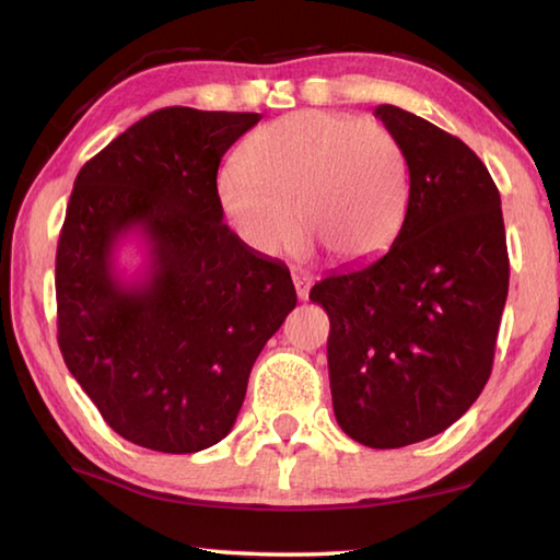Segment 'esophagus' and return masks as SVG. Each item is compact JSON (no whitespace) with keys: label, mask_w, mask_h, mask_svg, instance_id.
I'll list each match as a JSON object with an SVG mask.
<instances>
[{"label":"esophagus","mask_w":560,"mask_h":560,"mask_svg":"<svg viewBox=\"0 0 560 560\" xmlns=\"http://www.w3.org/2000/svg\"><path fill=\"white\" fill-rule=\"evenodd\" d=\"M291 279H293V287H296V296H299L301 301H306L313 279L308 277V273H303V271H293Z\"/></svg>","instance_id":"1"}]
</instances>
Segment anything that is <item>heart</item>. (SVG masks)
I'll use <instances>...</instances> for the list:
<instances>
[{
  "label": "heart",
  "instance_id": "b5f03b06",
  "mask_svg": "<svg viewBox=\"0 0 560 560\" xmlns=\"http://www.w3.org/2000/svg\"><path fill=\"white\" fill-rule=\"evenodd\" d=\"M215 192L235 235L264 257L296 247L301 222L332 259L360 264L399 232L409 166L382 121L301 109L254 131Z\"/></svg>",
  "mask_w": 560,
  "mask_h": 560
}]
</instances>
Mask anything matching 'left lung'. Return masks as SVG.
Listing matches in <instances>:
<instances>
[{
    "label": "left lung",
    "instance_id": "left-lung-1",
    "mask_svg": "<svg viewBox=\"0 0 560 560\" xmlns=\"http://www.w3.org/2000/svg\"><path fill=\"white\" fill-rule=\"evenodd\" d=\"M409 166L389 252L315 283L330 318L332 411L352 441L401 448L470 409L490 380L510 291L502 200L460 139L401 107L374 109Z\"/></svg>",
    "mask_w": 560,
    "mask_h": 560
}]
</instances>
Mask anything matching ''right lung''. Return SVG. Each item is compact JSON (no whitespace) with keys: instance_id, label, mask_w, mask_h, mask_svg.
<instances>
[{"instance_id":"1","label":"right lung","mask_w":560,"mask_h":560,"mask_svg":"<svg viewBox=\"0 0 560 560\" xmlns=\"http://www.w3.org/2000/svg\"><path fill=\"white\" fill-rule=\"evenodd\" d=\"M257 112L164 107L80 168L56 252L58 348L121 439L198 453L225 439L254 360L296 306L287 264L249 249L215 192L220 159ZM150 247L144 280L114 269L121 236Z\"/></svg>"}]
</instances>
